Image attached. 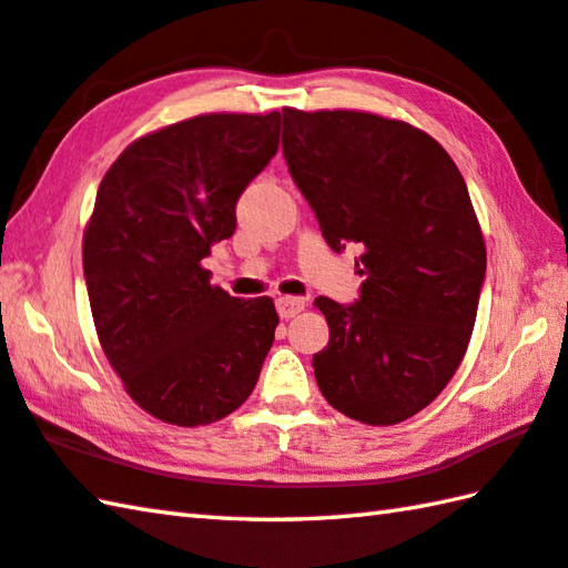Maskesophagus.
Listing matches in <instances>:
<instances>
[{
    "label": "esophagus",
    "instance_id": "34e87169",
    "mask_svg": "<svg viewBox=\"0 0 568 568\" xmlns=\"http://www.w3.org/2000/svg\"><path fill=\"white\" fill-rule=\"evenodd\" d=\"M304 304L302 296H280L276 298V312L282 318H294L298 312H304Z\"/></svg>",
    "mask_w": 568,
    "mask_h": 568
}]
</instances>
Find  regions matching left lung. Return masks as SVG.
<instances>
[{
    "mask_svg": "<svg viewBox=\"0 0 568 568\" xmlns=\"http://www.w3.org/2000/svg\"><path fill=\"white\" fill-rule=\"evenodd\" d=\"M282 113L288 173L328 247H363L358 302H314L328 324L318 390L351 420H408L450 383L475 328L487 250L465 178L433 135L398 118Z\"/></svg>",
    "mask_w": 568,
    "mask_h": 568,
    "instance_id": "8db88e82",
    "label": "left lung"
}]
</instances>
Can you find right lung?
<instances>
[{
    "label": "right lung",
    "mask_w": 568,
    "mask_h": 568,
    "mask_svg": "<svg viewBox=\"0 0 568 568\" xmlns=\"http://www.w3.org/2000/svg\"><path fill=\"white\" fill-rule=\"evenodd\" d=\"M280 111L202 113L115 158L83 232L101 348L125 393L170 425L217 423L250 398L280 324L270 296L234 298L202 260L280 148Z\"/></svg>",
    "instance_id": "obj_1"
}]
</instances>
